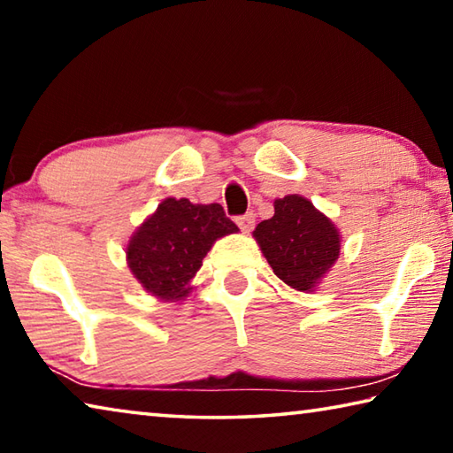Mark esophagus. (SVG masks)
<instances>
[{"label":"esophagus","instance_id":"esophagus-1","mask_svg":"<svg viewBox=\"0 0 453 453\" xmlns=\"http://www.w3.org/2000/svg\"><path fill=\"white\" fill-rule=\"evenodd\" d=\"M237 221V226H240V229L243 234H250L251 229H254V224H256V216L254 213H245V216H240L235 219Z\"/></svg>","mask_w":453,"mask_h":453}]
</instances>
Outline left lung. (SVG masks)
Returning a JSON list of instances; mask_svg holds the SVG:
<instances>
[{"label":"left lung","mask_w":453,"mask_h":453,"mask_svg":"<svg viewBox=\"0 0 453 453\" xmlns=\"http://www.w3.org/2000/svg\"><path fill=\"white\" fill-rule=\"evenodd\" d=\"M273 218L254 237L273 273L288 286L311 291L340 256V235L324 213L302 196L275 199Z\"/></svg>","instance_id":"left-lung-1"}]
</instances>
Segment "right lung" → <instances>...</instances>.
Returning <instances> with one entry per match:
<instances>
[{
    "label": "right lung",
    "mask_w": 453,
    "mask_h": 453,
    "mask_svg": "<svg viewBox=\"0 0 453 453\" xmlns=\"http://www.w3.org/2000/svg\"><path fill=\"white\" fill-rule=\"evenodd\" d=\"M235 232L219 203L194 205L186 197H167L129 240V270L153 296L180 300L189 294V281L213 242Z\"/></svg>",
    "instance_id": "obj_1"
}]
</instances>
